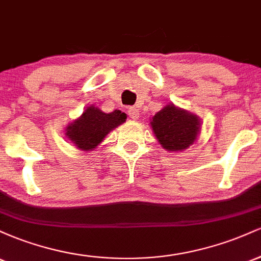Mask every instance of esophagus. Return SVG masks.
Segmentation results:
<instances>
[{
  "instance_id": "1",
  "label": "esophagus",
  "mask_w": 261,
  "mask_h": 261,
  "mask_svg": "<svg viewBox=\"0 0 261 261\" xmlns=\"http://www.w3.org/2000/svg\"><path fill=\"white\" fill-rule=\"evenodd\" d=\"M127 114H128V116H130L131 119H134V120H136V119H139V116H140L139 109H136V108H135V107L128 108V109H127Z\"/></svg>"
}]
</instances>
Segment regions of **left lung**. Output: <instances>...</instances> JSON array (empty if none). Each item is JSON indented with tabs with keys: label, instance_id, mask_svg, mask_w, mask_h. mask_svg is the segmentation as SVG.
<instances>
[{
	"label": "left lung",
	"instance_id": "obj_1",
	"mask_svg": "<svg viewBox=\"0 0 261 261\" xmlns=\"http://www.w3.org/2000/svg\"><path fill=\"white\" fill-rule=\"evenodd\" d=\"M152 130L168 151H182L196 140L200 130L197 116L170 104L152 118Z\"/></svg>",
	"mask_w": 261,
	"mask_h": 261
}]
</instances>
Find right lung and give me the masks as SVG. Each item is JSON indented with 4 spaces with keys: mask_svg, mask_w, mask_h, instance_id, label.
<instances>
[{
    "mask_svg": "<svg viewBox=\"0 0 261 261\" xmlns=\"http://www.w3.org/2000/svg\"><path fill=\"white\" fill-rule=\"evenodd\" d=\"M126 119V114L120 110L106 114L95 107H89L80 119L67 127L68 136L77 148L91 151L95 148L109 131L119 126Z\"/></svg>",
    "mask_w": 261,
    "mask_h": 261,
    "instance_id": "obj_1",
    "label": "right lung"
}]
</instances>
